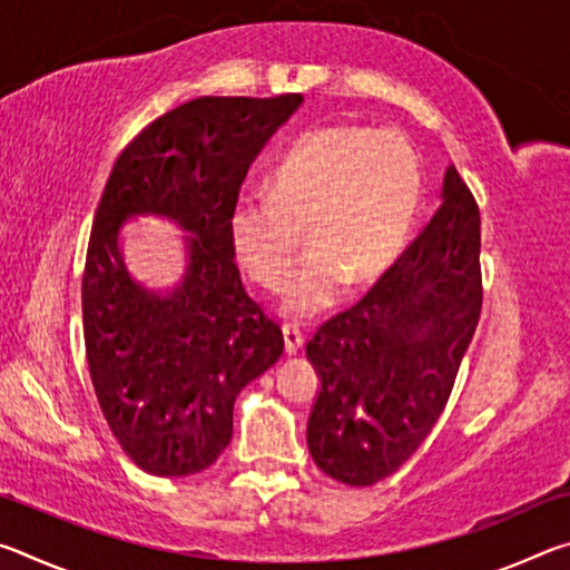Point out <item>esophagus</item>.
<instances>
[{"label":"esophagus","instance_id":"obj_1","mask_svg":"<svg viewBox=\"0 0 570 570\" xmlns=\"http://www.w3.org/2000/svg\"><path fill=\"white\" fill-rule=\"evenodd\" d=\"M282 332H284V350H286V354H296L298 350H302V346H304V334H302V330H298V326L284 324Z\"/></svg>","mask_w":570,"mask_h":570}]
</instances>
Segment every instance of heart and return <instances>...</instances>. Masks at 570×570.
Wrapping results in <instances>:
<instances>
[{"label": "heart", "mask_w": 570, "mask_h": 570, "mask_svg": "<svg viewBox=\"0 0 570 570\" xmlns=\"http://www.w3.org/2000/svg\"><path fill=\"white\" fill-rule=\"evenodd\" d=\"M420 204V160L407 140L364 125H322L278 158L268 193L230 206L228 236L238 264L266 292L288 278L284 312L312 320L340 298L380 284L407 244Z\"/></svg>", "instance_id": "b5f03b06"}]
</instances>
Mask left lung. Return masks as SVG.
Instances as JSON below:
<instances>
[{
  "label": "left lung",
  "mask_w": 570,
  "mask_h": 570,
  "mask_svg": "<svg viewBox=\"0 0 570 570\" xmlns=\"http://www.w3.org/2000/svg\"><path fill=\"white\" fill-rule=\"evenodd\" d=\"M440 208L360 304L306 344L322 377L306 424L320 470L374 485L412 458L450 400L482 306L480 210L455 166Z\"/></svg>",
  "instance_id": "1"
}]
</instances>
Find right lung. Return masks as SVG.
Instances as JSON below:
<instances>
[{
	"mask_svg": "<svg viewBox=\"0 0 570 570\" xmlns=\"http://www.w3.org/2000/svg\"><path fill=\"white\" fill-rule=\"evenodd\" d=\"M304 102L196 98L160 115L105 183L82 276L85 352L120 448L158 478L214 465L234 438V402L284 352V334L240 284L228 216L266 140ZM176 219L189 266L170 293L135 283L119 250L130 215Z\"/></svg>",
	"mask_w": 570,
	"mask_h": 570,
	"instance_id": "add662e5",
	"label": "right lung"
}]
</instances>
